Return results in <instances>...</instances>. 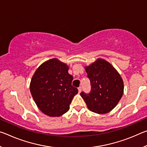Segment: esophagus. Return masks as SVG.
<instances>
[{
    "label": "esophagus",
    "mask_w": 147,
    "mask_h": 147,
    "mask_svg": "<svg viewBox=\"0 0 147 147\" xmlns=\"http://www.w3.org/2000/svg\"><path fill=\"white\" fill-rule=\"evenodd\" d=\"M78 93H80L82 91V87H79V88H78Z\"/></svg>",
    "instance_id": "esophagus-1"
}]
</instances>
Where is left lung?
I'll return each instance as SVG.
<instances>
[{"label":"left lung","mask_w":147,"mask_h":147,"mask_svg":"<svg viewBox=\"0 0 147 147\" xmlns=\"http://www.w3.org/2000/svg\"><path fill=\"white\" fill-rule=\"evenodd\" d=\"M90 80L91 91H82L80 95L89 110L96 113H106L115 108L123 96L124 85L120 74L102 59H98L86 67Z\"/></svg>","instance_id":"left-lung-1"}]
</instances>
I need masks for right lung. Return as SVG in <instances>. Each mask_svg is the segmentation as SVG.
<instances>
[{"label":"right lung","instance_id":"1","mask_svg":"<svg viewBox=\"0 0 147 147\" xmlns=\"http://www.w3.org/2000/svg\"><path fill=\"white\" fill-rule=\"evenodd\" d=\"M66 64L56 58L39 66L30 83V92L39 109L51 117L67 111L78 89L72 86L73 77Z\"/></svg>","mask_w":147,"mask_h":147}]
</instances>
